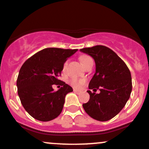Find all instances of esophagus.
<instances>
[{
	"instance_id": "obj_1",
	"label": "esophagus",
	"mask_w": 149,
	"mask_h": 149,
	"mask_svg": "<svg viewBox=\"0 0 149 149\" xmlns=\"http://www.w3.org/2000/svg\"><path fill=\"white\" fill-rule=\"evenodd\" d=\"M74 93H77V94H79V93H81V91H80V90H77V89H74Z\"/></svg>"
}]
</instances>
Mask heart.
Segmentation results:
<instances>
[{"mask_svg": "<svg viewBox=\"0 0 149 149\" xmlns=\"http://www.w3.org/2000/svg\"><path fill=\"white\" fill-rule=\"evenodd\" d=\"M79 59H80V62H82V64H83V66L85 67H86V66L90 63V62H93V59H92L90 56H88V55H82V56H80V57H79ZM67 64H68V60L65 61V62H64L63 64V68H62L63 71L66 70V68H67ZM85 79H76V78H72L70 80V83L74 87H76V88L81 87V86L85 83Z\"/></svg>", "mask_w": 149, "mask_h": 149, "instance_id": "b5f03b06", "label": "heart"}]
</instances>
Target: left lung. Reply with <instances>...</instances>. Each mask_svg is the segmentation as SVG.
<instances>
[{"label": "left lung", "mask_w": 149, "mask_h": 149, "mask_svg": "<svg viewBox=\"0 0 149 149\" xmlns=\"http://www.w3.org/2000/svg\"><path fill=\"white\" fill-rule=\"evenodd\" d=\"M94 59L95 73L89 83L90 100L82 105L93 118L107 121L118 114L129 99L132 91L131 72L125 62L108 47L97 45L81 49Z\"/></svg>", "instance_id": "left-lung-1"}]
</instances>
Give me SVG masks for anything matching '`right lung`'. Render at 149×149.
Returning <instances> with one entry per match:
<instances>
[{"label":"right lung","mask_w":149,"mask_h":149,"mask_svg":"<svg viewBox=\"0 0 149 149\" xmlns=\"http://www.w3.org/2000/svg\"><path fill=\"white\" fill-rule=\"evenodd\" d=\"M77 49L47 48L29 58L20 69L16 85L21 104L33 118L49 121L62 111L65 96L73 91L58 79L67 58ZM53 84L62 86L57 91Z\"/></svg>","instance_id":"right-lung-1"}]
</instances>
